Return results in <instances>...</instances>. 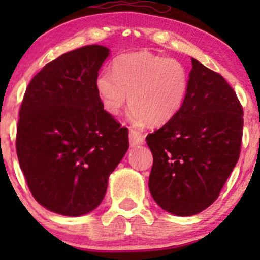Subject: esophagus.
I'll use <instances>...</instances> for the list:
<instances>
[{
	"instance_id": "34e87169",
	"label": "esophagus",
	"mask_w": 260,
	"mask_h": 260,
	"mask_svg": "<svg viewBox=\"0 0 260 260\" xmlns=\"http://www.w3.org/2000/svg\"><path fill=\"white\" fill-rule=\"evenodd\" d=\"M144 143V136L142 133L137 132V131H131L129 132V144L131 147H137V145H142Z\"/></svg>"
}]
</instances>
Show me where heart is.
Masks as SVG:
<instances>
[{
  "instance_id": "obj_1",
  "label": "heart",
  "mask_w": 260,
  "mask_h": 260,
  "mask_svg": "<svg viewBox=\"0 0 260 260\" xmlns=\"http://www.w3.org/2000/svg\"><path fill=\"white\" fill-rule=\"evenodd\" d=\"M95 77V91L104 110L117 115L128 100L129 120L142 127L161 126L178 112L186 98L188 73L181 62L149 51L124 53Z\"/></svg>"
}]
</instances>
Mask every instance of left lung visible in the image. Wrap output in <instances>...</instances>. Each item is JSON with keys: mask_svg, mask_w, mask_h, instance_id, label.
<instances>
[{"mask_svg": "<svg viewBox=\"0 0 260 260\" xmlns=\"http://www.w3.org/2000/svg\"><path fill=\"white\" fill-rule=\"evenodd\" d=\"M181 109L148 134L149 190L164 210L192 216L210 207L240 157L243 110L223 77L196 58Z\"/></svg>", "mask_w": 260, "mask_h": 260, "instance_id": "obj_1", "label": "left lung"}]
</instances>
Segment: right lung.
<instances>
[{
    "label": "right lung",
    "instance_id": "add662e5",
    "mask_svg": "<svg viewBox=\"0 0 260 260\" xmlns=\"http://www.w3.org/2000/svg\"><path fill=\"white\" fill-rule=\"evenodd\" d=\"M109 55L101 45L63 53L31 79L20 106V169L35 201L59 215L82 216L99 207L129 147L127 128L95 91Z\"/></svg>",
    "mask_w": 260,
    "mask_h": 260
}]
</instances>
